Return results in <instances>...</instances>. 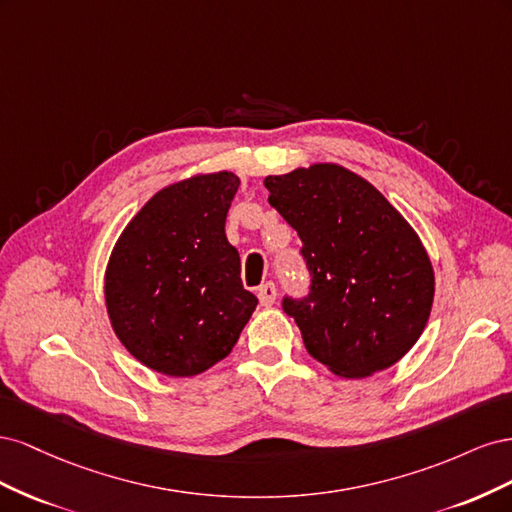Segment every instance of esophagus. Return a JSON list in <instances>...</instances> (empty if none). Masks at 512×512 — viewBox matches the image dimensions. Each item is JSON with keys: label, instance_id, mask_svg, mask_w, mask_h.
Listing matches in <instances>:
<instances>
[{"label": "esophagus", "instance_id": "esophagus-1", "mask_svg": "<svg viewBox=\"0 0 512 512\" xmlns=\"http://www.w3.org/2000/svg\"><path fill=\"white\" fill-rule=\"evenodd\" d=\"M258 299H260V303L265 305V307L273 305L275 299H277V288H275V284H273V282L262 284V286L258 288Z\"/></svg>", "mask_w": 512, "mask_h": 512}]
</instances>
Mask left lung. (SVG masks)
I'll list each match as a JSON object with an SVG mask.
<instances>
[{
  "instance_id": "8db88e82",
  "label": "left lung",
  "mask_w": 512,
  "mask_h": 512,
  "mask_svg": "<svg viewBox=\"0 0 512 512\" xmlns=\"http://www.w3.org/2000/svg\"><path fill=\"white\" fill-rule=\"evenodd\" d=\"M269 205L297 230L309 292L284 297L316 361L342 378L397 363L421 337L433 269L421 239L374 185L337 164L265 179Z\"/></svg>"
}]
</instances>
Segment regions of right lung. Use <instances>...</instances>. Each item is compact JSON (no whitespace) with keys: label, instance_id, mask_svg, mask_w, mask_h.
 Segmentation results:
<instances>
[{"label":"right lung","instance_id":"right-lung-1","mask_svg":"<svg viewBox=\"0 0 512 512\" xmlns=\"http://www.w3.org/2000/svg\"><path fill=\"white\" fill-rule=\"evenodd\" d=\"M237 190L226 170L168 185L108 260L106 309L119 342L164 376L190 378L222 361L258 305L224 230Z\"/></svg>","mask_w":512,"mask_h":512}]
</instances>
